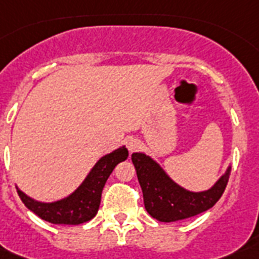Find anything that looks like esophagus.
<instances>
[{
  "instance_id": "esophagus-1",
  "label": "esophagus",
  "mask_w": 259,
  "mask_h": 259,
  "mask_svg": "<svg viewBox=\"0 0 259 259\" xmlns=\"http://www.w3.org/2000/svg\"><path fill=\"white\" fill-rule=\"evenodd\" d=\"M140 147V142L138 139H128L127 140V148L130 152H135Z\"/></svg>"
}]
</instances>
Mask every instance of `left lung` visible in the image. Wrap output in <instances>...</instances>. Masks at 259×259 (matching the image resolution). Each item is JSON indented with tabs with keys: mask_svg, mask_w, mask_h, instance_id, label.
<instances>
[{
	"mask_svg": "<svg viewBox=\"0 0 259 259\" xmlns=\"http://www.w3.org/2000/svg\"><path fill=\"white\" fill-rule=\"evenodd\" d=\"M131 159L143 192L146 211L165 223L188 219L212 208L222 197L231 171L228 169L209 190L194 193L171 181L157 162L142 152H134Z\"/></svg>",
	"mask_w": 259,
	"mask_h": 259,
	"instance_id": "1",
	"label": "left lung"
}]
</instances>
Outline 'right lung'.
<instances>
[{
    "mask_svg": "<svg viewBox=\"0 0 259 259\" xmlns=\"http://www.w3.org/2000/svg\"><path fill=\"white\" fill-rule=\"evenodd\" d=\"M128 157V150L121 147L116 151L102 157L96 163L89 176L82 182L69 197L59 201L39 202L32 200L28 196L17 190L21 201L25 204L29 211L39 216L40 219L46 220L53 224H81L93 219L98 211L101 201L102 188L105 185L108 177L111 176L112 170L120 162L125 161Z\"/></svg>",
    "mask_w": 259,
    "mask_h": 259,
    "instance_id": "1",
    "label": "right lung"
}]
</instances>
